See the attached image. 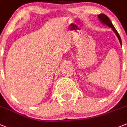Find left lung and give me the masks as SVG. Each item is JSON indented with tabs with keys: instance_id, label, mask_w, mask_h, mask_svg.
Masks as SVG:
<instances>
[{
	"instance_id": "obj_1",
	"label": "left lung",
	"mask_w": 127,
	"mask_h": 127,
	"mask_svg": "<svg viewBox=\"0 0 127 127\" xmlns=\"http://www.w3.org/2000/svg\"><path fill=\"white\" fill-rule=\"evenodd\" d=\"M97 17H98L99 21H100L103 24L106 25V26H107L109 27V28H112V31L115 32L116 35L117 36L118 40H119V41H120V44H121V45H122V42H121V38H120V34H118V31H116L115 28L114 27L113 24H112L111 21H110V20L108 18V17H107V15H105V14H99V15H97Z\"/></svg>"
}]
</instances>
